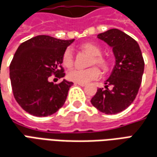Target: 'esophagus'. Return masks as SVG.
Wrapping results in <instances>:
<instances>
[{
  "instance_id": "obj_1",
  "label": "esophagus",
  "mask_w": 157,
  "mask_h": 157,
  "mask_svg": "<svg viewBox=\"0 0 157 157\" xmlns=\"http://www.w3.org/2000/svg\"><path fill=\"white\" fill-rule=\"evenodd\" d=\"M75 84H77V85H80L81 86H86V84H84V83H79V82H76Z\"/></svg>"
}]
</instances>
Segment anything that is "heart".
<instances>
[{
	"label": "heart",
	"mask_w": 157,
	"mask_h": 157,
	"mask_svg": "<svg viewBox=\"0 0 157 157\" xmlns=\"http://www.w3.org/2000/svg\"><path fill=\"white\" fill-rule=\"evenodd\" d=\"M81 49L92 55L91 64H96L102 70H107L109 67L108 60L102 57V50L98 46L92 42H86L81 46ZM74 63L73 54L71 49H67L63 55V63L65 67H72ZM100 75V71L97 67H91L86 70L74 69L68 73V78L74 82L79 83H88L93 80L98 79Z\"/></svg>",
	"instance_id": "heart-1"
}]
</instances>
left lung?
Listing matches in <instances>:
<instances>
[{
	"mask_svg": "<svg viewBox=\"0 0 157 157\" xmlns=\"http://www.w3.org/2000/svg\"><path fill=\"white\" fill-rule=\"evenodd\" d=\"M98 38L112 48L116 63L105 88L97 90L91 103L101 112L117 114L127 109L138 94L144 69L143 56L138 42L120 29H109Z\"/></svg>",
	"mask_w": 157,
	"mask_h": 157,
	"instance_id": "left-lung-1",
	"label": "left lung"
}]
</instances>
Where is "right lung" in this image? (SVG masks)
<instances>
[{"mask_svg":"<svg viewBox=\"0 0 157 157\" xmlns=\"http://www.w3.org/2000/svg\"><path fill=\"white\" fill-rule=\"evenodd\" d=\"M75 40L37 36L17 48L10 64V80L17 104L35 117H48L64 104L73 82L63 79L59 84L49 81L54 74L64 76L61 64L67 47Z\"/></svg>","mask_w":157,"mask_h":157,"instance_id":"right-lung-1","label":"right lung"}]
</instances>
